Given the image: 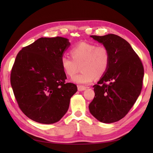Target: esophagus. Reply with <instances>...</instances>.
<instances>
[{"label": "esophagus", "instance_id": "esophagus-1", "mask_svg": "<svg viewBox=\"0 0 153 153\" xmlns=\"http://www.w3.org/2000/svg\"><path fill=\"white\" fill-rule=\"evenodd\" d=\"M86 89V87H84L83 85H78V91H83Z\"/></svg>", "mask_w": 153, "mask_h": 153}]
</instances>
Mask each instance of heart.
<instances>
[{"mask_svg":"<svg viewBox=\"0 0 153 153\" xmlns=\"http://www.w3.org/2000/svg\"><path fill=\"white\" fill-rule=\"evenodd\" d=\"M70 54L71 57L63 55L61 64L69 77L75 75L81 66L82 71L72 79L78 84H91L95 77L99 78L103 76L108 68L110 55L105 46L82 42L71 48Z\"/></svg>","mask_w":153,"mask_h":153,"instance_id":"1","label":"heart"}]
</instances>
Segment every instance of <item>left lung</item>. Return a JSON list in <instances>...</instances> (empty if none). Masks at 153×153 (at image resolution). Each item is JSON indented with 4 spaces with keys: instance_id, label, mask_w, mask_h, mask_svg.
I'll return each mask as SVG.
<instances>
[{
    "instance_id": "8db88e82",
    "label": "left lung",
    "mask_w": 153,
    "mask_h": 153,
    "mask_svg": "<svg viewBox=\"0 0 153 153\" xmlns=\"http://www.w3.org/2000/svg\"><path fill=\"white\" fill-rule=\"evenodd\" d=\"M91 37L107 47L110 61L104 76L93 86L95 96L89 111L101 123L117 122L128 113L140 94L143 66L131 45L121 37L113 34Z\"/></svg>"
}]
</instances>
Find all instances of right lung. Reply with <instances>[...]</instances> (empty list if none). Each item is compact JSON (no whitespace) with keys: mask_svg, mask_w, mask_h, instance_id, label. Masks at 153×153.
Returning a JSON list of instances; mask_svg holds the SVG:
<instances>
[{"mask_svg":"<svg viewBox=\"0 0 153 153\" xmlns=\"http://www.w3.org/2000/svg\"><path fill=\"white\" fill-rule=\"evenodd\" d=\"M69 45L62 37L41 38L16 55L11 84L18 106L32 121L53 124L67 112L70 98L77 91L75 84L65 82L61 64Z\"/></svg>","mask_w":153,"mask_h":153,"instance_id":"obj_1","label":"right lung"}]
</instances>
